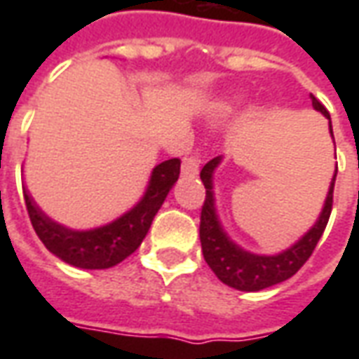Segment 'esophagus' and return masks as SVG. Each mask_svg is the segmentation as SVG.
Instances as JSON below:
<instances>
[{"label": "esophagus", "instance_id": "obj_1", "mask_svg": "<svg viewBox=\"0 0 359 359\" xmlns=\"http://www.w3.org/2000/svg\"><path fill=\"white\" fill-rule=\"evenodd\" d=\"M182 172L188 175V177H196L200 172V159H198V156L184 157V161H182Z\"/></svg>", "mask_w": 359, "mask_h": 359}]
</instances>
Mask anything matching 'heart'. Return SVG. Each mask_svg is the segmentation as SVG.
Segmentation results:
<instances>
[{"label":"heart","mask_w":359,"mask_h":359,"mask_svg":"<svg viewBox=\"0 0 359 359\" xmlns=\"http://www.w3.org/2000/svg\"><path fill=\"white\" fill-rule=\"evenodd\" d=\"M234 100H223V102L215 103V107H213V111L217 113V115H226V113H231L234 107Z\"/></svg>","instance_id":"b5f03b06"}]
</instances>
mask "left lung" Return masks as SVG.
I'll use <instances>...</instances> for the list:
<instances>
[{
  "instance_id": "obj_1",
  "label": "left lung",
  "mask_w": 359,
  "mask_h": 359,
  "mask_svg": "<svg viewBox=\"0 0 359 359\" xmlns=\"http://www.w3.org/2000/svg\"><path fill=\"white\" fill-rule=\"evenodd\" d=\"M311 105H313V109L321 111L325 117L329 118V133L332 136L329 111L325 109L323 103L316 100L313 95H311ZM332 140H334V136H332ZM221 161H223V156L213 157L211 161L203 165L202 172H200V179L205 187V202H203L202 215H200V242H202L203 259L208 262L211 271L217 275L221 283L233 286L236 290L257 292V290L278 285L296 275L298 269L313 254L317 242L321 238L325 226L329 223V217H331L332 190H334L337 171L332 175L331 187H329L323 210L319 213L316 225L311 226L300 241L294 242L290 248L283 250L280 254L259 256V254H252L248 250L241 248L236 242L231 241L219 221L217 210H215V196H213V172Z\"/></svg>"
}]
</instances>
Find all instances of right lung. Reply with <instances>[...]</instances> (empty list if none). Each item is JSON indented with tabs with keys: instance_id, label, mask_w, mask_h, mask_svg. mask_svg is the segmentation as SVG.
Segmentation results:
<instances>
[{
	"instance_id": "obj_1",
	"label": "right lung",
	"mask_w": 359,
	"mask_h": 359,
	"mask_svg": "<svg viewBox=\"0 0 359 359\" xmlns=\"http://www.w3.org/2000/svg\"><path fill=\"white\" fill-rule=\"evenodd\" d=\"M179 175V157L156 165L140 202L115 221L90 231H73L59 225L36 205L25 187L22 192L30 223L53 256L81 269H109L138 250Z\"/></svg>"
}]
</instances>
